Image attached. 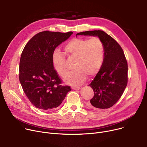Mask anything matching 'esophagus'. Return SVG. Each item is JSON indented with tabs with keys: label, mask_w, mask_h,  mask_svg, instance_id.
I'll list each match as a JSON object with an SVG mask.
<instances>
[{
	"label": "esophagus",
	"mask_w": 147,
	"mask_h": 147,
	"mask_svg": "<svg viewBox=\"0 0 147 147\" xmlns=\"http://www.w3.org/2000/svg\"><path fill=\"white\" fill-rule=\"evenodd\" d=\"M71 89L73 90H79L80 89V88L79 86H74V87H71Z\"/></svg>",
	"instance_id": "obj_1"
}]
</instances>
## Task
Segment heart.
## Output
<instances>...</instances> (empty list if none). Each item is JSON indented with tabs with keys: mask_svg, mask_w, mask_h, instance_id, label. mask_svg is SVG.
Segmentation results:
<instances>
[{
	"mask_svg": "<svg viewBox=\"0 0 147 147\" xmlns=\"http://www.w3.org/2000/svg\"><path fill=\"white\" fill-rule=\"evenodd\" d=\"M64 50L69 58L76 59L74 64L75 70L65 78L68 84L79 85L86 80V75L95 76L102 67L105 49L102 40L99 38H73L65 46ZM52 61L57 72L64 78L67 73L65 57L55 52L53 54Z\"/></svg>",
	"mask_w": 147,
	"mask_h": 147,
	"instance_id": "obj_1",
	"label": "heart"
}]
</instances>
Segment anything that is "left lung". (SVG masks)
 <instances>
[{
	"label": "left lung",
	"mask_w": 147,
	"mask_h": 147,
	"mask_svg": "<svg viewBox=\"0 0 147 147\" xmlns=\"http://www.w3.org/2000/svg\"><path fill=\"white\" fill-rule=\"evenodd\" d=\"M78 35L98 36L104 44L105 54L102 67L89 84L94 95L88 106L96 109H109L119 101L127 84L128 66L124 52L120 45L104 31H86Z\"/></svg>",
	"instance_id": "obj_1"
}]
</instances>
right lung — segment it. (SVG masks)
Returning <instances> with one entry per match:
<instances>
[{
	"mask_svg": "<svg viewBox=\"0 0 147 147\" xmlns=\"http://www.w3.org/2000/svg\"><path fill=\"white\" fill-rule=\"evenodd\" d=\"M73 33L43 31L34 35L23 49L19 79L25 94L36 108L49 111L61 105L71 88L62 85L53 68L55 49Z\"/></svg>",
	"mask_w": 147,
	"mask_h": 147,
	"instance_id": "add662e5",
	"label": "right lung"
}]
</instances>
